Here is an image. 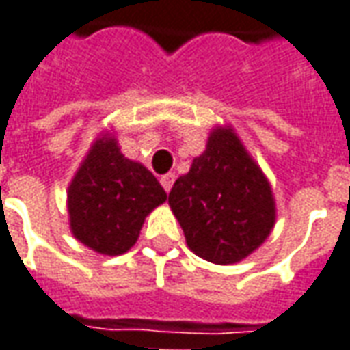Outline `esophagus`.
<instances>
[{
  "label": "esophagus",
  "instance_id": "esophagus-1",
  "mask_svg": "<svg viewBox=\"0 0 350 350\" xmlns=\"http://www.w3.org/2000/svg\"><path fill=\"white\" fill-rule=\"evenodd\" d=\"M174 174H164L161 176V184H163V187L166 189V191H170L172 189V184H174Z\"/></svg>",
  "mask_w": 350,
  "mask_h": 350
}]
</instances>
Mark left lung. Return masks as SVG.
Wrapping results in <instances>:
<instances>
[{
    "instance_id": "obj_1",
    "label": "left lung",
    "mask_w": 350,
    "mask_h": 350,
    "mask_svg": "<svg viewBox=\"0 0 350 350\" xmlns=\"http://www.w3.org/2000/svg\"><path fill=\"white\" fill-rule=\"evenodd\" d=\"M168 205L187 247L217 265L254 254L277 221L271 184L230 126L213 127L205 151L174 182Z\"/></svg>"
}]
</instances>
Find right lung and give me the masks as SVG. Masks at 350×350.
Masks as SVG:
<instances>
[{"mask_svg": "<svg viewBox=\"0 0 350 350\" xmlns=\"http://www.w3.org/2000/svg\"><path fill=\"white\" fill-rule=\"evenodd\" d=\"M164 201L166 191L152 172L122 154L112 131H103L67 187L69 228L92 252L122 256L137 242L145 217Z\"/></svg>", "mask_w": 350, "mask_h": 350, "instance_id": "obj_1", "label": "right lung"}]
</instances>
